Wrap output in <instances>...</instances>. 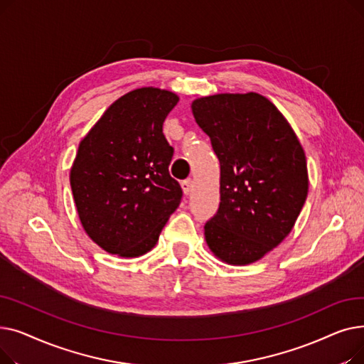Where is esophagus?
Wrapping results in <instances>:
<instances>
[{
    "mask_svg": "<svg viewBox=\"0 0 364 364\" xmlns=\"http://www.w3.org/2000/svg\"><path fill=\"white\" fill-rule=\"evenodd\" d=\"M181 187H183V192L184 195H190L192 193V188H193V180L192 178H187L181 183Z\"/></svg>",
    "mask_w": 364,
    "mask_h": 364,
    "instance_id": "1",
    "label": "esophagus"
}]
</instances>
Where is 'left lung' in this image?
Masks as SVG:
<instances>
[{
	"label": "left lung",
	"mask_w": 364,
	"mask_h": 364,
	"mask_svg": "<svg viewBox=\"0 0 364 364\" xmlns=\"http://www.w3.org/2000/svg\"><path fill=\"white\" fill-rule=\"evenodd\" d=\"M220 161V208L205 240L223 262L261 259L291 233L309 195L304 149L280 110L258 92L192 103Z\"/></svg>",
	"instance_id": "left-lung-1"
}]
</instances>
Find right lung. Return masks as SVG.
Returning <instances> with one entry per match:
<instances>
[{
  "mask_svg": "<svg viewBox=\"0 0 364 364\" xmlns=\"http://www.w3.org/2000/svg\"><path fill=\"white\" fill-rule=\"evenodd\" d=\"M178 95L132 90L113 102L81 140L70 168V187L90 239L112 255L136 258L156 245L181 202L169 176L174 149L162 132Z\"/></svg>",
  "mask_w": 364,
  "mask_h": 364,
  "instance_id": "obj_1",
  "label": "right lung"
}]
</instances>
